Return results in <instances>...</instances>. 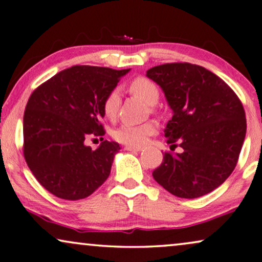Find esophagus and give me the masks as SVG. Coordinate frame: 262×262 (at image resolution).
Returning a JSON list of instances; mask_svg holds the SVG:
<instances>
[{
    "instance_id": "obj_1",
    "label": "esophagus",
    "mask_w": 262,
    "mask_h": 262,
    "mask_svg": "<svg viewBox=\"0 0 262 262\" xmlns=\"http://www.w3.org/2000/svg\"><path fill=\"white\" fill-rule=\"evenodd\" d=\"M124 149H125V151H128V152H139V151H141V147H134V146H125Z\"/></svg>"
}]
</instances>
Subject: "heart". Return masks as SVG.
<instances>
[{
	"label": "heart",
	"instance_id": "b5f03b06",
	"mask_svg": "<svg viewBox=\"0 0 262 262\" xmlns=\"http://www.w3.org/2000/svg\"><path fill=\"white\" fill-rule=\"evenodd\" d=\"M128 90L132 95L144 100L148 105H156L159 100V89L151 79L146 76H138L132 80L128 85ZM120 93L117 90H113L107 93L103 102V113L107 118L116 116L118 106H120ZM157 132L155 122H145L142 124H122L115 129V140L127 146H141L148 138Z\"/></svg>",
	"mask_w": 262,
	"mask_h": 262
}]
</instances>
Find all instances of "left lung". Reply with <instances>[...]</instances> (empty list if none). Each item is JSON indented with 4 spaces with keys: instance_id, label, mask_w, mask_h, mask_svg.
I'll use <instances>...</instances> for the list:
<instances>
[{
    "instance_id": "1",
    "label": "left lung",
    "mask_w": 262,
    "mask_h": 262,
    "mask_svg": "<svg viewBox=\"0 0 262 262\" xmlns=\"http://www.w3.org/2000/svg\"><path fill=\"white\" fill-rule=\"evenodd\" d=\"M149 79L172 109L165 137L182 153L165 152L152 172L169 193L195 199L218 188L235 169L246 138V113L228 83L208 69L187 62L156 66Z\"/></svg>"
}]
</instances>
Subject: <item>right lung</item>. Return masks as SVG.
I'll return each instance as SVG.
<instances>
[{
  "label": "right lung",
  "mask_w": 262,
  "mask_h": 262,
  "mask_svg": "<svg viewBox=\"0 0 262 262\" xmlns=\"http://www.w3.org/2000/svg\"><path fill=\"white\" fill-rule=\"evenodd\" d=\"M129 71L73 66L31 95L24 114V157L38 182L55 196L85 199L109 177L120 145L104 140L92 149L85 139H103V102Z\"/></svg>",
  "instance_id": "1"
}]
</instances>
